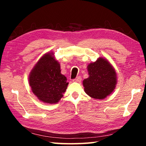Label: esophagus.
<instances>
[{
    "label": "esophagus",
    "mask_w": 146,
    "mask_h": 146,
    "mask_svg": "<svg viewBox=\"0 0 146 146\" xmlns=\"http://www.w3.org/2000/svg\"><path fill=\"white\" fill-rule=\"evenodd\" d=\"M81 80H82V78H81L80 76H77V77H76L75 79H73V82H80Z\"/></svg>",
    "instance_id": "34e87169"
}]
</instances>
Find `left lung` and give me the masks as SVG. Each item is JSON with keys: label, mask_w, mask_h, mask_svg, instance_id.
Segmentation results:
<instances>
[{"label": "left lung", "mask_w": 146, "mask_h": 146, "mask_svg": "<svg viewBox=\"0 0 146 146\" xmlns=\"http://www.w3.org/2000/svg\"><path fill=\"white\" fill-rule=\"evenodd\" d=\"M89 77L83 80L86 94L95 99H104L110 95L117 84V73L107 59L98 58L88 66Z\"/></svg>", "instance_id": "left-lung-1"}]
</instances>
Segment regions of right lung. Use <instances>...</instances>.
Returning a JSON list of instances; mask_svg holds the SVG:
<instances>
[{
    "label": "right lung",
    "mask_w": 146,
    "mask_h": 146,
    "mask_svg": "<svg viewBox=\"0 0 146 146\" xmlns=\"http://www.w3.org/2000/svg\"><path fill=\"white\" fill-rule=\"evenodd\" d=\"M60 65L48 53L42 56L29 76V84L35 95L44 103L56 104L68 88L67 78L60 73Z\"/></svg>",
    "instance_id": "1"
}]
</instances>
